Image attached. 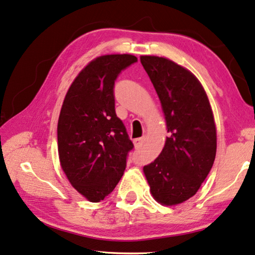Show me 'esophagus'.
<instances>
[{
	"instance_id": "esophagus-1",
	"label": "esophagus",
	"mask_w": 255,
	"mask_h": 255,
	"mask_svg": "<svg viewBox=\"0 0 255 255\" xmlns=\"http://www.w3.org/2000/svg\"><path fill=\"white\" fill-rule=\"evenodd\" d=\"M143 141H144V138H138V139L133 140V142H134L135 148H140L141 144L143 143Z\"/></svg>"
}]
</instances>
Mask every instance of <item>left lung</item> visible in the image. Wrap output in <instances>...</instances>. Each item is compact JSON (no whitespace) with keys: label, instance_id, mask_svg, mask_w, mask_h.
I'll return each mask as SVG.
<instances>
[{"label":"left lung","instance_id":"left-lung-1","mask_svg":"<svg viewBox=\"0 0 255 255\" xmlns=\"http://www.w3.org/2000/svg\"><path fill=\"white\" fill-rule=\"evenodd\" d=\"M157 92L168 136L154 162L143 166L151 195L175 205L197 193L213 166L217 130L210 101L189 70L166 58L141 56Z\"/></svg>","mask_w":255,"mask_h":255}]
</instances>
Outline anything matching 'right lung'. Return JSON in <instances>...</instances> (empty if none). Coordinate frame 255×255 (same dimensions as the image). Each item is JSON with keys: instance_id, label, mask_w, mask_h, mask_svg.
I'll return each mask as SVG.
<instances>
[{"instance_id": "add662e5", "label": "right lung", "mask_w": 255, "mask_h": 255, "mask_svg": "<svg viewBox=\"0 0 255 255\" xmlns=\"http://www.w3.org/2000/svg\"><path fill=\"white\" fill-rule=\"evenodd\" d=\"M138 61L132 54L92 60L70 85L58 121V152L75 189L98 203L115 189L133 143L115 112V81Z\"/></svg>"}]
</instances>
